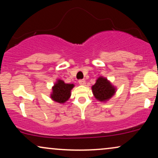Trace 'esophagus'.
<instances>
[{
  "label": "esophagus",
  "instance_id": "esophagus-1",
  "mask_svg": "<svg viewBox=\"0 0 158 158\" xmlns=\"http://www.w3.org/2000/svg\"><path fill=\"white\" fill-rule=\"evenodd\" d=\"M79 84L80 85H85L86 81L85 79H80V80H79Z\"/></svg>",
  "mask_w": 158,
  "mask_h": 158
}]
</instances>
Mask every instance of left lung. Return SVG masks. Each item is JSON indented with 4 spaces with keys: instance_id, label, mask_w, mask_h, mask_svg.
<instances>
[{
    "instance_id": "8db88e82",
    "label": "left lung",
    "mask_w": 158,
    "mask_h": 158,
    "mask_svg": "<svg viewBox=\"0 0 158 158\" xmlns=\"http://www.w3.org/2000/svg\"><path fill=\"white\" fill-rule=\"evenodd\" d=\"M92 93L98 101L106 102L112 98L116 92V88L113 86L108 79L100 77L92 87Z\"/></svg>"
}]
</instances>
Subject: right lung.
Returning <instances> with one entry per match:
<instances>
[{"mask_svg":"<svg viewBox=\"0 0 158 158\" xmlns=\"http://www.w3.org/2000/svg\"><path fill=\"white\" fill-rule=\"evenodd\" d=\"M73 87V84H66L61 79H58L52 87L50 98L58 103H64L70 98L71 91Z\"/></svg>","mask_w":158,"mask_h":158,"instance_id":"right-lung-1","label":"right lung"}]
</instances>
